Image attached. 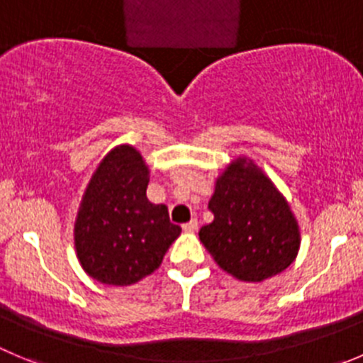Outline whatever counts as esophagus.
<instances>
[{
    "label": "esophagus",
    "instance_id": "34e87169",
    "mask_svg": "<svg viewBox=\"0 0 363 363\" xmlns=\"http://www.w3.org/2000/svg\"><path fill=\"white\" fill-rule=\"evenodd\" d=\"M196 230H198V220L196 219L189 220V223L184 224V231H187V233H194Z\"/></svg>",
    "mask_w": 363,
    "mask_h": 363
}]
</instances>
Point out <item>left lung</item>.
<instances>
[{
    "mask_svg": "<svg viewBox=\"0 0 363 363\" xmlns=\"http://www.w3.org/2000/svg\"><path fill=\"white\" fill-rule=\"evenodd\" d=\"M208 208L213 220L199 230V240L233 278L264 281L298 257L301 233L291 205L251 158L237 157L223 169Z\"/></svg>",
    "mask_w": 363,
    "mask_h": 363,
    "instance_id": "left-lung-1",
    "label": "left lung"
}]
</instances>
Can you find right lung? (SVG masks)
I'll return each mask as SVG.
<instances>
[{"instance_id":"add662e5","label":"right lung","mask_w":363,"mask_h":363,"mask_svg":"<svg viewBox=\"0 0 363 363\" xmlns=\"http://www.w3.org/2000/svg\"><path fill=\"white\" fill-rule=\"evenodd\" d=\"M150 167L139 150L119 144L89 179L74 220V250L91 278L128 287L160 267L182 228L167 206L147 199Z\"/></svg>"}]
</instances>
